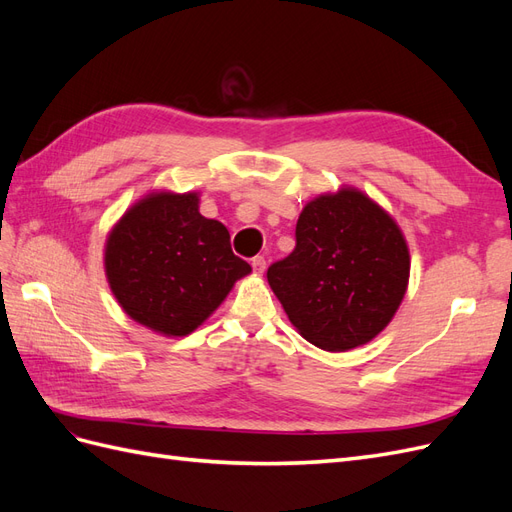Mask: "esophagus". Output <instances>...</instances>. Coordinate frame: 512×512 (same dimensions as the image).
I'll use <instances>...</instances> for the list:
<instances>
[{
    "label": "esophagus",
    "instance_id": "obj_1",
    "mask_svg": "<svg viewBox=\"0 0 512 512\" xmlns=\"http://www.w3.org/2000/svg\"><path fill=\"white\" fill-rule=\"evenodd\" d=\"M252 267H254V271H256V273H262V271H265V267H267V260H265V256H254V258H252Z\"/></svg>",
    "mask_w": 512,
    "mask_h": 512
}]
</instances>
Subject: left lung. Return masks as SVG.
<instances>
[{"label": "left lung", "instance_id": "1", "mask_svg": "<svg viewBox=\"0 0 512 512\" xmlns=\"http://www.w3.org/2000/svg\"><path fill=\"white\" fill-rule=\"evenodd\" d=\"M297 245L267 280L297 331L322 350L371 342L404 301L410 252L395 220L367 194L342 188L303 207Z\"/></svg>", "mask_w": 512, "mask_h": 512}]
</instances>
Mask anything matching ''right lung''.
<instances>
[{
    "label": "right lung",
    "mask_w": 512,
    "mask_h": 512,
    "mask_svg": "<svg viewBox=\"0 0 512 512\" xmlns=\"http://www.w3.org/2000/svg\"><path fill=\"white\" fill-rule=\"evenodd\" d=\"M104 269L123 312L168 337L190 335L252 273L226 226L200 215L196 192H151L132 205L108 232Z\"/></svg>",
    "instance_id": "right-lung-1"
}]
</instances>
